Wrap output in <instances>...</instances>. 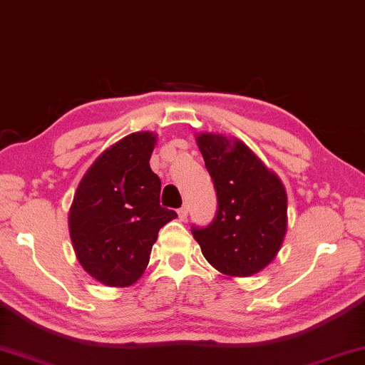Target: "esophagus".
<instances>
[{
	"label": "esophagus",
	"instance_id": "1",
	"mask_svg": "<svg viewBox=\"0 0 365 365\" xmlns=\"http://www.w3.org/2000/svg\"><path fill=\"white\" fill-rule=\"evenodd\" d=\"M178 215H179V219H181V220L187 219V207H186V205H182L181 209H178Z\"/></svg>",
	"mask_w": 365,
	"mask_h": 365
}]
</instances>
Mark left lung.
<instances>
[{"instance_id": "1", "label": "left lung", "mask_w": 365, "mask_h": 365, "mask_svg": "<svg viewBox=\"0 0 365 365\" xmlns=\"http://www.w3.org/2000/svg\"><path fill=\"white\" fill-rule=\"evenodd\" d=\"M217 195L209 225H192L205 260L229 277H250L270 263L287 232V192L242 141L197 136Z\"/></svg>"}]
</instances>
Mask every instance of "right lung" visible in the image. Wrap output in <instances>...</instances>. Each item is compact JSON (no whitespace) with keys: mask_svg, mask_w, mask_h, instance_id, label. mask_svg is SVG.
Wrapping results in <instances>:
<instances>
[{"mask_svg":"<svg viewBox=\"0 0 365 365\" xmlns=\"http://www.w3.org/2000/svg\"><path fill=\"white\" fill-rule=\"evenodd\" d=\"M156 135L131 133L97 158L78 184L68 229L81 265L107 287H128L150 262L158 232L178 217L160 204L151 171Z\"/></svg>","mask_w":365,"mask_h":365,"instance_id":"right-lung-1","label":"right lung"}]
</instances>
